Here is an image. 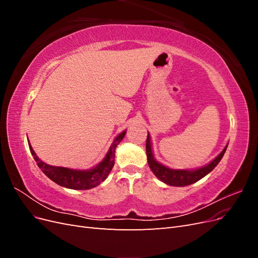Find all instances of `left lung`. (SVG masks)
Returning a JSON list of instances; mask_svg holds the SVG:
<instances>
[{"label":"left lung","mask_w":258,"mask_h":258,"mask_svg":"<svg viewBox=\"0 0 258 258\" xmlns=\"http://www.w3.org/2000/svg\"><path fill=\"white\" fill-rule=\"evenodd\" d=\"M226 146L223 152L217 156V157L208 163L207 166L196 169V170H173L165 167L161 163L157 162L154 158L152 145H151V139L150 135H147L146 139V155H147V162L150 166L153 173L157 176L160 181L166 183L171 186H187L192 183H196L202 177H205L208 173H210L221 161L223 156L226 152Z\"/></svg>","instance_id":"left-lung-1"}]
</instances>
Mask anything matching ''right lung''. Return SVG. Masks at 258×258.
<instances>
[{"mask_svg": "<svg viewBox=\"0 0 258 258\" xmlns=\"http://www.w3.org/2000/svg\"><path fill=\"white\" fill-rule=\"evenodd\" d=\"M124 135H126V131H122L119 136L116 137L110 147V150H108L105 156V158L101 161L97 167L83 171L49 166L37 157L36 154L32 150V146L30 144L29 147L38 168H40L45 173V175H47L51 181L57 183L60 186H63L71 189H90L98 186L100 183H102L108 176V174H110L115 162V148L120 143Z\"/></svg>", "mask_w": 258, "mask_h": 258, "instance_id": "1", "label": "right lung"}]
</instances>
